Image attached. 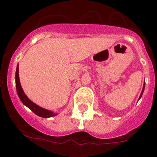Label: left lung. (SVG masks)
Here are the masks:
<instances>
[{
	"instance_id": "8db88e82",
	"label": "left lung",
	"mask_w": 157,
	"mask_h": 157,
	"mask_svg": "<svg viewBox=\"0 0 157 157\" xmlns=\"http://www.w3.org/2000/svg\"><path fill=\"white\" fill-rule=\"evenodd\" d=\"M144 90H145V82H144V86H143V89H142V91H141V95H140V97H139V99L140 98H141V96H142V94H143V92H144ZM138 99V100H139Z\"/></svg>"
}]
</instances>
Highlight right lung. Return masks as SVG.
I'll use <instances>...</instances> for the list:
<instances>
[{"instance_id":"1","label":"right lung","mask_w":157,"mask_h":157,"mask_svg":"<svg viewBox=\"0 0 157 157\" xmlns=\"http://www.w3.org/2000/svg\"><path fill=\"white\" fill-rule=\"evenodd\" d=\"M16 86L18 96H19L20 101H22V103H23L25 106H27V108H29L32 112H34V114H36L37 116L42 118H50L57 115V113H55V112H52V111L47 110V109H43L41 107L38 106V105H36L35 103H34L33 101H31L28 98H27V95H26L25 93L23 92V89H22L21 86V84H20V81H19V64L17 65L16 71Z\"/></svg>"}]
</instances>
